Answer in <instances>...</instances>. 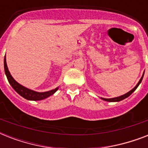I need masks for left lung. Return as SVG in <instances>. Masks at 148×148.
I'll return each instance as SVG.
<instances>
[{
    "label": "left lung",
    "instance_id": "1",
    "mask_svg": "<svg viewBox=\"0 0 148 148\" xmlns=\"http://www.w3.org/2000/svg\"><path fill=\"white\" fill-rule=\"evenodd\" d=\"M144 74H145V72H144V74H143L142 77H140V81H138V83L137 84V85L134 87V88L132 89V90H131L129 92L126 93L125 95H121V96H119V97H113V98H103V97H101V99H102L103 101H108V102H118V101H122V100H124V99L127 98V97H128L130 95L132 94V93L134 91V90L138 88V87L139 86V84H140V83H141V81H142V79H143V77H144Z\"/></svg>",
    "mask_w": 148,
    "mask_h": 148
}]
</instances>
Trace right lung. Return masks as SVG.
I'll return each instance as SVG.
<instances>
[{
    "label": "right lung",
    "mask_w": 148,
    "mask_h": 148,
    "mask_svg": "<svg viewBox=\"0 0 148 148\" xmlns=\"http://www.w3.org/2000/svg\"><path fill=\"white\" fill-rule=\"evenodd\" d=\"M3 66H4V72H5L6 76L8 80V82L10 83L14 90L19 94L21 97L24 98L28 100V101H40V100H44V99L50 97L51 95H53L54 93L58 90V87L56 88L55 89L51 90L49 91H45V92H38V91H34L33 90L28 89V88H25L19 83H17V81H15L14 79L11 76L9 70H8L7 62H6V56H4V60H3Z\"/></svg>",
    "instance_id": "add662e5"
}]
</instances>
